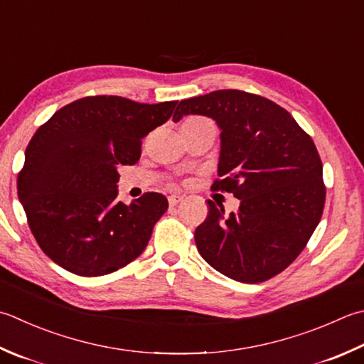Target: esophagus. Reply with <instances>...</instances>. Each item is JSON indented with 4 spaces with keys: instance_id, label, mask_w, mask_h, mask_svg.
<instances>
[{
    "instance_id": "34e87169",
    "label": "esophagus",
    "mask_w": 364,
    "mask_h": 364,
    "mask_svg": "<svg viewBox=\"0 0 364 364\" xmlns=\"http://www.w3.org/2000/svg\"><path fill=\"white\" fill-rule=\"evenodd\" d=\"M183 200V196H176V194H173V196H170L168 197V203H170V206H175V205H178Z\"/></svg>"
}]
</instances>
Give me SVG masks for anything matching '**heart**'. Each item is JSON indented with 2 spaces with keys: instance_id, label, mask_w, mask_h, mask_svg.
I'll return each mask as SVG.
<instances>
[{
  "instance_id": "heart-1",
  "label": "heart",
  "mask_w": 364,
  "mask_h": 364,
  "mask_svg": "<svg viewBox=\"0 0 364 364\" xmlns=\"http://www.w3.org/2000/svg\"><path fill=\"white\" fill-rule=\"evenodd\" d=\"M191 119H197V118H191Z\"/></svg>"
}]
</instances>
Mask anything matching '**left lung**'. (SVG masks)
<instances>
[{
  "mask_svg": "<svg viewBox=\"0 0 364 364\" xmlns=\"http://www.w3.org/2000/svg\"><path fill=\"white\" fill-rule=\"evenodd\" d=\"M184 115L216 121L220 178L211 189L240 198L229 216L208 200V216L194 233L198 252L238 282L279 274L308 245L323 213V168L314 141L281 105L240 90L184 99L173 121Z\"/></svg>",
  "mask_w": 364,
  "mask_h": 364,
  "instance_id": "obj_1",
  "label": "left lung"
}]
</instances>
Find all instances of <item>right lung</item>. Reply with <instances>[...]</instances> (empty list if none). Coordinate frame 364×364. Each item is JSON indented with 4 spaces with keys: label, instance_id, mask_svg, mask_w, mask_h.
<instances>
[{
    "label": "right lung",
    "instance_id": "obj_1",
    "mask_svg": "<svg viewBox=\"0 0 364 364\" xmlns=\"http://www.w3.org/2000/svg\"><path fill=\"white\" fill-rule=\"evenodd\" d=\"M176 104L88 96L36 131L17 192L36 241L55 263L91 277L117 272L144 252L168 202L159 192L118 202V167L140 159L141 139L166 123Z\"/></svg>",
    "mask_w": 364,
    "mask_h": 364
}]
</instances>
